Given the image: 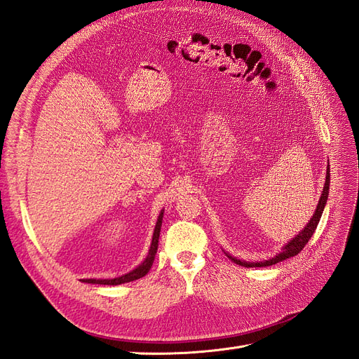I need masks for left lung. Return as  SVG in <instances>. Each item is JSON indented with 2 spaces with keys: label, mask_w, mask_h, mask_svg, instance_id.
Returning <instances> with one entry per match:
<instances>
[{
  "label": "left lung",
  "mask_w": 359,
  "mask_h": 359,
  "mask_svg": "<svg viewBox=\"0 0 359 359\" xmlns=\"http://www.w3.org/2000/svg\"><path fill=\"white\" fill-rule=\"evenodd\" d=\"M328 193H330V168L327 169V181H325V186H323V191H322V196L319 199V203H318V208H316V212L313 214V219L309 222V224L306 226V229L301 231L295 238L290 243H287V245L283 247V252H281L280 255H277L276 257L269 259V260H265V262H244V260H240V259H233L231 257L235 264L241 265V266H245V268H257V266H269V265H276L278 262H281V260H286L292 256H297L301 250L306 247V244L310 241L311 235L314 233V231H316V227L319 224V220L322 217V212H323V208L325 205H327V199H328Z\"/></svg>",
  "instance_id": "left-lung-1"
}]
</instances>
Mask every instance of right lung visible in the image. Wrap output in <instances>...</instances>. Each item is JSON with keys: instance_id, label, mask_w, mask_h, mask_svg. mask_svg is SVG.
<instances>
[{"instance_id": "add662e5", "label": "right lung", "mask_w": 359, "mask_h": 359, "mask_svg": "<svg viewBox=\"0 0 359 359\" xmlns=\"http://www.w3.org/2000/svg\"><path fill=\"white\" fill-rule=\"evenodd\" d=\"M161 220H163V212H160V215H158V220H157L156 229H154V235H153V243H151V248H149L147 259H145L144 262L140 264L136 269H133L132 273H128V274L121 276V277L112 278V280H94V278H86V280H83V283L111 285V286H115V285H123V283H128V281L142 278V277L148 273L149 268L153 266V262H154V257H156V253H157V247H158V236H160V229H161Z\"/></svg>"}]
</instances>
